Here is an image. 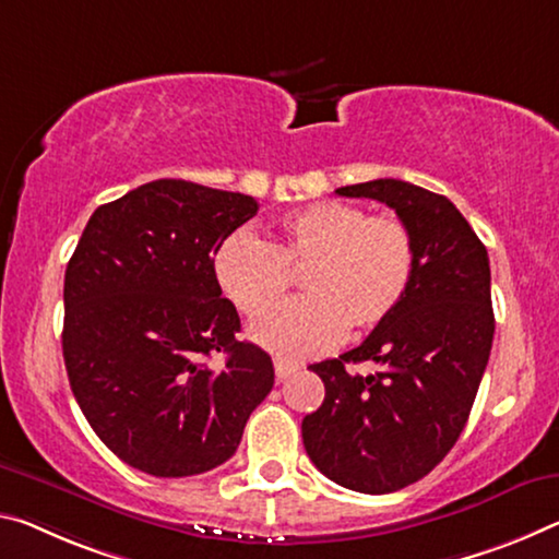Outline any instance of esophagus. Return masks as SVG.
Listing matches in <instances>:
<instances>
[{
	"mask_svg": "<svg viewBox=\"0 0 559 559\" xmlns=\"http://www.w3.org/2000/svg\"><path fill=\"white\" fill-rule=\"evenodd\" d=\"M273 368H276V378L278 380H286L288 376H294L298 370V362H290L286 358H276L273 360Z\"/></svg>",
	"mask_w": 559,
	"mask_h": 559,
	"instance_id": "esophagus-1",
	"label": "esophagus"
}]
</instances>
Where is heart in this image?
<instances>
[{
    "mask_svg": "<svg viewBox=\"0 0 559 559\" xmlns=\"http://www.w3.org/2000/svg\"><path fill=\"white\" fill-rule=\"evenodd\" d=\"M418 265L413 231L395 216H370L345 201H316L286 214L271 241L236 231L218 246L214 273L248 318L286 300L294 276L308 298L253 325V338L286 358L316 356L341 338L385 323Z\"/></svg>",
    "mask_w": 559,
    "mask_h": 559,
    "instance_id": "heart-1",
    "label": "heart"
}]
</instances>
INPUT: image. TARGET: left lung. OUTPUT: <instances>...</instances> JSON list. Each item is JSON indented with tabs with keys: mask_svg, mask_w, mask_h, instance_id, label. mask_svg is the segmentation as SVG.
Here are the masks:
<instances>
[{
	"mask_svg": "<svg viewBox=\"0 0 559 559\" xmlns=\"http://www.w3.org/2000/svg\"><path fill=\"white\" fill-rule=\"evenodd\" d=\"M376 199L411 228L418 265L397 311L358 348L313 362L323 405L300 432L308 457L348 490L385 495L418 483L463 432L492 348L490 259L453 201L420 186L376 179L335 189ZM373 359V377L350 361Z\"/></svg>",
	"mask_w": 559,
	"mask_h": 559,
	"instance_id": "obj_1",
	"label": "left lung"
}]
</instances>
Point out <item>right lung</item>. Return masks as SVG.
<instances>
[{"label":"right lung","mask_w":559,"mask_h":559,"mask_svg":"<svg viewBox=\"0 0 559 559\" xmlns=\"http://www.w3.org/2000/svg\"><path fill=\"white\" fill-rule=\"evenodd\" d=\"M253 197L158 179L88 218L64 273L61 350L84 418L123 463L189 477L226 463L273 388V362L238 341L218 246ZM224 352L218 371L205 358Z\"/></svg>","instance_id":"add662e5"}]
</instances>
